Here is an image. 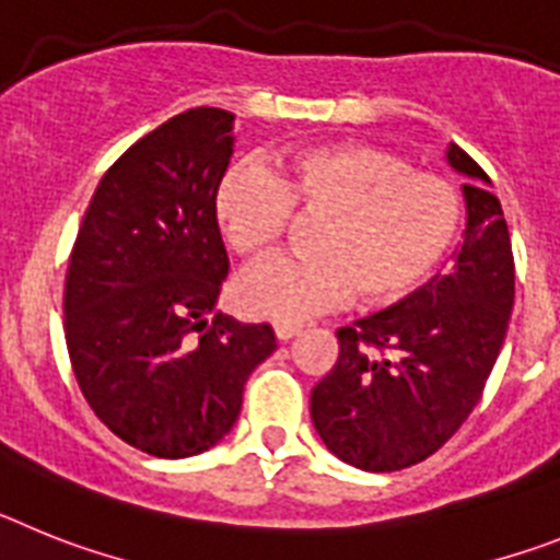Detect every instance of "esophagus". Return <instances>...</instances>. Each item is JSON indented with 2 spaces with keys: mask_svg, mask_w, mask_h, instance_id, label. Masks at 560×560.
I'll return each instance as SVG.
<instances>
[{
  "mask_svg": "<svg viewBox=\"0 0 560 560\" xmlns=\"http://www.w3.org/2000/svg\"><path fill=\"white\" fill-rule=\"evenodd\" d=\"M273 332H276V338H279V340H290L293 335L301 332V324H299V320H276Z\"/></svg>",
  "mask_w": 560,
  "mask_h": 560,
  "instance_id": "1",
  "label": "esophagus"
}]
</instances>
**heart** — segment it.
Segmentation results:
<instances>
[{
  "label": "heart",
  "mask_w": 560,
  "mask_h": 560,
  "mask_svg": "<svg viewBox=\"0 0 560 560\" xmlns=\"http://www.w3.org/2000/svg\"><path fill=\"white\" fill-rule=\"evenodd\" d=\"M213 222L240 259L261 261L290 217H324L310 236L315 256L276 259L242 276L247 315L299 320L358 293L363 307H395L448 259L465 199L454 179L415 172L411 160L369 143L307 145L265 172L231 165L213 186Z\"/></svg>",
  "instance_id": "b5f03b06"
}]
</instances>
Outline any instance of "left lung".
<instances>
[{"mask_svg":"<svg viewBox=\"0 0 560 560\" xmlns=\"http://www.w3.org/2000/svg\"><path fill=\"white\" fill-rule=\"evenodd\" d=\"M448 163L474 177L454 270L411 299L338 329V361L315 383L310 415L338 459L372 474L411 468L468 420L510 324L515 261L502 202L482 165L451 143Z\"/></svg>","mask_w":560,"mask_h":560,"instance_id":"obj_1","label":"left lung"}]
</instances>
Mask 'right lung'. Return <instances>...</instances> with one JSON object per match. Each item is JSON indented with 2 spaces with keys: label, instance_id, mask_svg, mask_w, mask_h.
<instances>
[{
  "label": "right lung",
  "instance_id": "right-lung-1",
  "mask_svg": "<svg viewBox=\"0 0 560 560\" xmlns=\"http://www.w3.org/2000/svg\"><path fill=\"white\" fill-rule=\"evenodd\" d=\"M231 124V112L197 106L129 145L92 194L67 265L78 386L112 434L160 459L217 445L276 349L267 324L207 318L228 276L211 199Z\"/></svg>",
  "mask_w": 560,
  "mask_h": 560
}]
</instances>
